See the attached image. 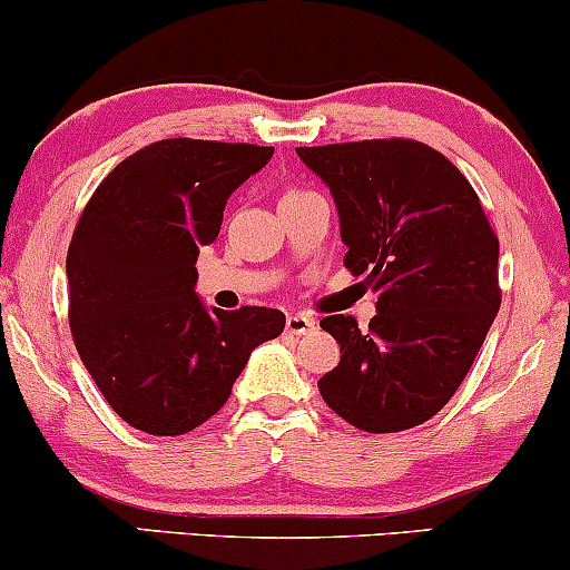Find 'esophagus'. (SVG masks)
<instances>
[{
	"instance_id": "obj_1",
	"label": "esophagus",
	"mask_w": 570,
	"mask_h": 570,
	"mask_svg": "<svg viewBox=\"0 0 570 570\" xmlns=\"http://www.w3.org/2000/svg\"><path fill=\"white\" fill-rule=\"evenodd\" d=\"M316 330V322H313L311 316H305V313H292L289 318H286V332L289 335H307V332Z\"/></svg>"
}]
</instances>
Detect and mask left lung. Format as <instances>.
<instances>
[{
  "label": "left lung",
  "instance_id": "8db88e82",
  "mask_svg": "<svg viewBox=\"0 0 570 570\" xmlns=\"http://www.w3.org/2000/svg\"><path fill=\"white\" fill-rule=\"evenodd\" d=\"M330 187L345 267L377 292V316H326L340 364L318 381L351 426L394 434L434 417L463 383L501 307L499 235L474 187L412 139L297 147Z\"/></svg>",
  "mask_w": 570,
  "mask_h": 570
}]
</instances>
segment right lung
Listing matches in <instances>:
<instances>
[{"instance_id":"right-lung-1","label":"right lung","mask_w":570,"mask_h":570,"mask_svg":"<svg viewBox=\"0 0 570 570\" xmlns=\"http://www.w3.org/2000/svg\"><path fill=\"white\" fill-rule=\"evenodd\" d=\"M273 158V147L163 139L109 171L85 206L67 254L69 326L98 391L153 436L206 423L265 340L276 307L219 311L195 294L200 246L225 203Z\"/></svg>"}]
</instances>
